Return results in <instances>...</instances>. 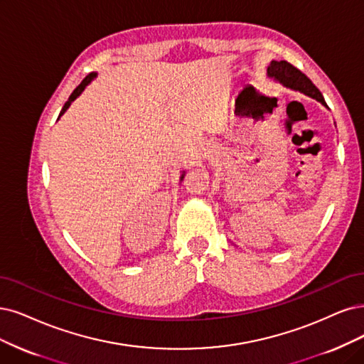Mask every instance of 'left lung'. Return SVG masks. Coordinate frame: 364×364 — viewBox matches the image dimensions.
<instances>
[{
    "label": "left lung",
    "instance_id": "left-lung-1",
    "mask_svg": "<svg viewBox=\"0 0 364 364\" xmlns=\"http://www.w3.org/2000/svg\"><path fill=\"white\" fill-rule=\"evenodd\" d=\"M268 77H273L274 80H279L282 85L287 88L300 91L306 96L312 97L318 102H321L324 106H327L324 97H322L321 91L314 85V82L309 79L303 72H300L297 67H294L288 61H272L267 69Z\"/></svg>",
    "mask_w": 364,
    "mask_h": 364
}]
</instances>
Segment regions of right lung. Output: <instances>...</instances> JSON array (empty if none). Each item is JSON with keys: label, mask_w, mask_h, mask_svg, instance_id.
<instances>
[{"label": "right lung", "mask_w": 364, "mask_h": 364, "mask_svg": "<svg viewBox=\"0 0 364 364\" xmlns=\"http://www.w3.org/2000/svg\"><path fill=\"white\" fill-rule=\"evenodd\" d=\"M96 76H97V73H94V72H92V73H90V75H87V76H85V79L82 80V82H80V84H79V85H77V87H76V88L73 90V92L70 94V97H69V100H67V102L64 103V106H63V109H61V112H60V117H61V115H63V114H64V112H65L67 109H69V106L72 105V102H73V100H75V99H76V97L79 96V94H80V92H82V91L85 90V87H87V85H88V84L91 82V80H92L94 77H96ZM60 117H58V118H60ZM183 178H184V173L181 175V178H180V180L183 181Z\"/></svg>", "instance_id": "add662e5"}]
</instances>
